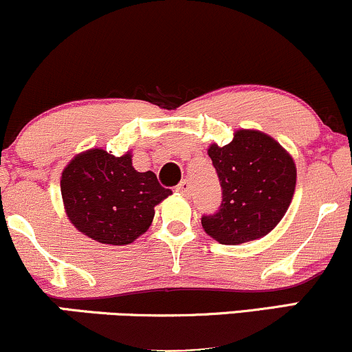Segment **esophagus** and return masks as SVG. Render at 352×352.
<instances>
[{"label": "esophagus", "instance_id": "1", "mask_svg": "<svg viewBox=\"0 0 352 352\" xmlns=\"http://www.w3.org/2000/svg\"><path fill=\"white\" fill-rule=\"evenodd\" d=\"M177 192L182 193V195H188L190 193V182L188 180H182L179 185H177Z\"/></svg>", "mask_w": 352, "mask_h": 352}]
</instances>
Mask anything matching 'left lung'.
<instances>
[{
    "instance_id": "1",
    "label": "left lung",
    "mask_w": 352,
    "mask_h": 352,
    "mask_svg": "<svg viewBox=\"0 0 352 352\" xmlns=\"http://www.w3.org/2000/svg\"><path fill=\"white\" fill-rule=\"evenodd\" d=\"M208 157L221 185V207L201 217L207 235L221 245H240L268 235L285 217L296 188V165L280 142L265 132L240 129Z\"/></svg>"
}]
</instances>
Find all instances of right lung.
Here are the masks:
<instances>
[{
  "label": "right lung",
  "instance_id": "1",
  "mask_svg": "<svg viewBox=\"0 0 352 352\" xmlns=\"http://www.w3.org/2000/svg\"><path fill=\"white\" fill-rule=\"evenodd\" d=\"M60 195L69 221L104 245H129L151 227L155 205L172 195L153 172H137L132 153L80 152L64 167Z\"/></svg>",
  "mask_w": 352,
  "mask_h": 352
}]
</instances>
